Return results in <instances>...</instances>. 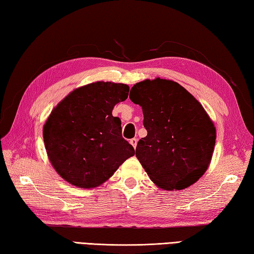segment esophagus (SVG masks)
I'll list each match as a JSON object with an SVG mask.
<instances>
[{"label": "esophagus", "mask_w": 254, "mask_h": 254, "mask_svg": "<svg viewBox=\"0 0 254 254\" xmlns=\"http://www.w3.org/2000/svg\"><path fill=\"white\" fill-rule=\"evenodd\" d=\"M130 143L132 144V147L135 149L136 148V144H137V139H135V137H133V139L130 140Z\"/></svg>", "instance_id": "obj_1"}]
</instances>
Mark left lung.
Wrapping results in <instances>:
<instances>
[{"mask_svg": "<svg viewBox=\"0 0 254 254\" xmlns=\"http://www.w3.org/2000/svg\"><path fill=\"white\" fill-rule=\"evenodd\" d=\"M130 100L142 107L148 134L135 156L150 179L166 190L195 184L208 168L216 140L204 107L182 85L161 78L136 83Z\"/></svg>", "mask_w": 254, "mask_h": 254, "instance_id": "left-lung-1", "label": "left lung"}]
</instances>
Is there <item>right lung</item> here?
I'll use <instances>...</instances> for the list:
<instances>
[{"label":"right lung","instance_id":"right-lung-1","mask_svg":"<svg viewBox=\"0 0 254 254\" xmlns=\"http://www.w3.org/2000/svg\"><path fill=\"white\" fill-rule=\"evenodd\" d=\"M128 91L126 84L96 81L74 89L51 112L44 126L45 147L66 182L100 186L135 153L122 137L121 120L112 115Z\"/></svg>","mask_w":254,"mask_h":254}]
</instances>
